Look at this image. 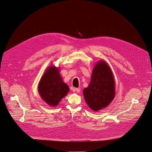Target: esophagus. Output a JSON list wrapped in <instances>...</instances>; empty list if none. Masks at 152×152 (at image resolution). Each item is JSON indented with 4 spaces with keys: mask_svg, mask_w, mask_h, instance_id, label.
<instances>
[{
    "mask_svg": "<svg viewBox=\"0 0 152 152\" xmlns=\"http://www.w3.org/2000/svg\"><path fill=\"white\" fill-rule=\"evenodd\" d=\"M75 91H76L77 93H79L80 91V88H75Z\"/></svg>",
    "mask_w": 152,
    "mask_h": 152,
    "instance_id": "obj_1",
    "label": "esophagus"
}]
</instances>
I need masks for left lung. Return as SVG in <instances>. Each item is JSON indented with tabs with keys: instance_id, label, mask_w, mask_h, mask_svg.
Instances as JSON below:
<instances>
[{
	"instance_id": "8db88e82",
	"label": "left lung",
	"mask_w": 152,
	"mask_h": 152,
	"mask_svg": "<svg viewBox=\"0 0 152 152\" xmlns=\"http://www.w3.org/2000/svg\"><path fill=\"white\" fill-rule=\"evenodd\" d=\"M115 94L113 72L107 63L101 60L94 68L90 84L83 90L84 99L91 109L97 112L109 105Z\"/></svg>"
}]
</instances>
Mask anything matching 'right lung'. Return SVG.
<instances>
[{
  "label": "right lung",
  "mask_w": 152,
  "mask_h": 152,
  "mask_svg": "<svg viewBox=\"0 0 152 152\" xmlns=\"http://www.w3.org/2000/svg\"><path fill=\"white\" fill-rule=\"evenodd\" d=\"M69 91V88L63 81L58 68L55 66L48 67L38 84V92L44 102L55 107Z\"/></svg>",
  "instance_id": "right-lung-1"
}]
</instances>
